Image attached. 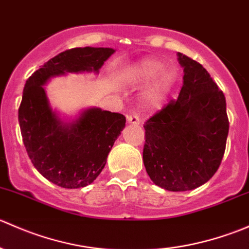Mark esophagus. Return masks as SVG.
Here are the masks:
<instances>
[{
    "instance_id": "esophagus-1",
    "label": "esophagus",
    "mask_w": 249,
    "mask_h": 249,
    "mask_svg": "<svg viewBox=\"0 0 249 249\" xmlns=\"http://www.w3.org/2000/svg\"><path fill=\"white\" fill-rule=\"evenodd\" d=\"M127 123H129V124L139 125L140 123H141L140 115L139 114H130V115H127Z\"/></svg>"
}]
</instances>
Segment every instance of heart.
Instances as JSON below:
<instances>
[{
  "label": "heart",
  "mask_w": 249,
  "mask_h": 249,
  "mask_svg": "<svg viewBox=\"0 0 249 249\" xmlns=\"http://www.w3.org/2000/svg\"><path fill=\"white\" fill-rule=\"evenodd\" d=\"M155 57L141 60L130 70V77L135 82H147L153 79L143 91V101L148 107L158 108L164 104L176 80V71Z\"/></svg>",
  "instance_id": "1"
}]
</instances>
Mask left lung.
Segmentation results:
<instances>
[{"mask_svg":"<svg viewBox=\"0 0 249 249\" xmlns=\"http://www.w3.org/2000/svg\"><path fill=\"white\" fill-rule=\"evenodd\" d=\"M183 87L177 100L145 122L143 162L154 184L187 192L217 172L225 152L227 102L202 65L178 53Z\"/></svg>","mask_w":249,"mask_h":249,"instance_id":"8db88e82","label":"left lung"}]
</instances>
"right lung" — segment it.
<instances>
[{"mask_svg":"<svg viewBox=\"0 0 249 249\" xmlns=\"http://www.w3.org/2000/svg\"><path fill=\"white\" fill-rule=\"evenodd\" d=\"M114 52L92 47L65 50L25 83L18 115L22 142L37 171L61 188L77 189L96 179L126 119L120 113L91 107L73 122H64L50 107L43 85L69 72L97 73Z\"/></svg>","mask_w":249,"mask_h":249,"instance_id":"obj_1","label":"right lung"}]
</instances>
